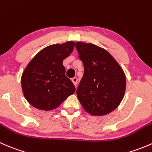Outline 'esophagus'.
<instances>
[{
  "label": "esophagus",
  "mask_w": 152,
  "mask_h": 152,
  "mask_svg": "<svg viewBox=\"0 0 152 152\" xmlns=\"http://www.w3.org/2000/svg\"><path fill=\"white\" fill-rule=\"evenodd\" d=\"M72 82H73V85H74L75 86H76V85H77V82H78V79L76 77H74L72 79Z\"/></svg>",
  "instance_id": "obj_1"
}]
</instances>
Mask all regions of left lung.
Segmentation results:
<instances>
[{"label": "left lung", "instance_id": "1", "mask_svg": "<svg viewBox=\"0 0 152 152\" xmlns=\"http://www.w3.org/2000/svg\"><path fill=\"white\" fill-rule=\"evenodd\" d=\"M76 48L85 68L76 94L92 115H104L115 110L123 99L126 76L114 58L104 48L78 42Z\"/></svg>", "mask_w": 152, "mask_h": 152}]
</instances>
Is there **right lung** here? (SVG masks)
I'll use <instances>...</instances> for the list:
<instances>
[{
  "mask_svg": "<svg viewBox=\"0 0 152 152\" xmlns=\"http://www.w3.org/2000/svg\"><path fill=\"white\" fill-rule=\"evenodd\" d=\"M73 42L49 45L39 52L26 67L21 77L23 93L35 108L51 110L76 90L65 76L64 59L74 48Z\"/></svg>",
  "mask_w": 152,
  "mask_h": 152,
  "instance_id": "add662e5",
  "label": "right lung"
}]
</instances>
